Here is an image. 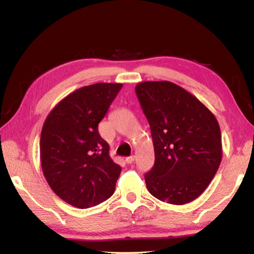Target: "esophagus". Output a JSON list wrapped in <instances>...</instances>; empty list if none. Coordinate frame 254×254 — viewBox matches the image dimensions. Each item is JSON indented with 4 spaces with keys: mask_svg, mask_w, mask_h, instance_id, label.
I'll use <instances>...</instances> for the list:
<instances>
[{
    "mask_svg": "<svg viewBox=\"0 0 254 254\" xmlns=\"http://www.w3.org/2000/svg\"><path fill=\"white\" fill-rule=\"evenodd\" d=\"M134 159H135V157H134V156L127 157V158H126V162H127V163H132L133 161H134Z\"/></svg>",
    "mask_w": 254,
    "mask_h": 254,
    "instance_id": "34e87169",
    "label": "esophagus"
}]
</instances>
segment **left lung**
<instances>
[{"instance_id":"left-lung-1","label":"left lung","mask_w":254,"mask_h":254,"mask_svg":"<svg viewBox=\"0 0 254 254\" xmlns=\"http://www.w3.org/2000/svg\"><path fill=\"white\" fill-rule=\"evenodd\" d=\"M135 93L154 148V165L144 176L148 190L169 204L190 203L207 188L222 160L216 118L171 81H143Z\"/></svg>"}]
</instances>
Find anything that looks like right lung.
Here are the masks:
<instances>
[{
    "label": "right lung",
    "instance_id": "right-lung-1",
    "mask_svg": "<svg viewBox=\"0 0 254 254\" xmlns=\"http://www.w3.org/2000/svg\"><path fill=\"white\" fill-rule=\"evenodd\" d=\"M122 84L97 83L67 95L47 117L41 130L40 160L55 194L77 208H88L113 195L121 167L98 133Z\"/></svg>",
    "mask_w": 254,
    "mask_h": 254
}]
</instances>
